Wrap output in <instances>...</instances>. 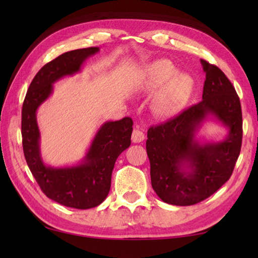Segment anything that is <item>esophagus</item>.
I'll use <instances>...</instances> for the list:
<instances>
[{
  "label": "esophagus",
  "mask_w": 258,
  "mask_h": 258,
  "mask_svg": "<svg viewBox=\"0 0 258 258\" xmlns=\"http://www.w3.org/2000/svg\"><path fill=\"white\" fill-rule=\"evenodd\" d=\"M145 138H146V135H145V133L142 132L141 130L135 128L133 131V133H132V142L140 143V142H142L143 140H145Z\"/></svg>",
  "instance_id": "1"
}]
</instances>
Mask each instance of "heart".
Segmentation results:
<instances>
[{"instance_id": "heart-1", "label": "heart", "mask_w": 258, "mask_h": 258, "mask_svg": "<svg viewBox=\"0 0 258 258\" xmlns=\"http://www.w3.org/2000/svg\"><path fill=\"white\" fill-rule=\"evenodd\" d=\"M177 69L168 60H158L147 69L145 90L154 92L162 86L151 101V110L158 117H171L181 111L194 89L191 78L176 75Z\"/></svg>"}]
</instances>
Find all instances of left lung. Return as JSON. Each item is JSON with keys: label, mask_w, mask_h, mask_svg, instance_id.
Masks as SVG:
<instances>
[{"label": "left lung", "mask_w": 258, "mask_h": 258, "mask_svg": "<svg viewBox=\"0 0 258 258\" xmlns=\"http://www.w3.org/2000/svg\"><path fill=\"white\" fill-rule=\"evenodd\" d=\"M206 73L203 100L174 118L148 130L151 185L164 203L198 204L232 175L241 150V104L232 83L215 64L202 60ZM212 114L229 130L223 142L199 144L195 133Z\"/></svg>", "instance_id": "obj_1"}]
</instances>
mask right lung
Segmentation results:
<instances>
[{
    "instance_id": "obj_1",
    "label": "right lung",
    "mask_w": 258,
    "mask_h": 258,
    "mask_svg": "<svg viewBox=\"0 0 258 258\" xmlns=\"http://www.w3.org/2000/svg\"><path fill=\"white\" fill-rule=\"evenodd\" d=\"M97 52V46L69 51L44 64L30 83L21 111L24 155L35 180L47 198L77 209L97 207L107 198L116 159L131 146L133 120L124 117L104 123L82 164L54 168L46 166L41 158L36 111L50 97L53 83L80 72L83 62Z\"/></svg>"
}]
</instances>
